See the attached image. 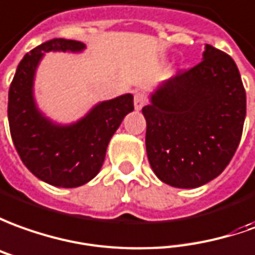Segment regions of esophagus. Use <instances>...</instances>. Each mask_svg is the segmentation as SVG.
Listing matches in <instances>:
<instances>
[{
    "label": "esophagus",
    "instance_id": "34e87169",
    "mask_svg": "<svg viewBox=\"0 0 255 255\" xmlns=\"http://www.w3.org/2000/svg\"><path fill=\"white\" fill-rule=\"evenodd\" d=\"M145 104H147V97H145L144 93H140V91L134 94V108L137 111L141 110Z\"/></svg>",
    "mask_w": 255,
    "mask_h": 255
}]
</instances>
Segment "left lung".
Here are the masks:
<instances>
[{
  "instance_id": "1",
  "label": "left lung",
  "mask_w": 255,
  "mask_h": 255,
  "mask_svg": "<svg viewBox=\"0 0 255 255\" xmlns=\"http://www.w3.org/2000/svg\"><path fill=\"white\" fill-rule=\"evenodd\" d=\"M143 115L158 179L180 189L208 183L231 162L243 133L246 90L235 61L207 44L203 61L161 84Z\"/></svg>"
}]
</instances>
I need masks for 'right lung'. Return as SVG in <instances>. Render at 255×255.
Here are the masks:
<instances>
[{
  "mask_svg": "<svg viewBox=\"0 0 255 255\" xmlns=\"http://www.w3.org/2000/svg\"><path fill=\"white\" fill-rule=\"evenodd\" d=\"M84 48L83 43L65 38L40 44L17 65L8 94L10 136L19 157L34 176L58 187H77L97 175L111 137L124 118L134 110L133 96L124 94L100 103L68 126L52 124L37 110L33 80L44 52H79Z\"/></svg>",
  "mask_w": 255,
  "mask_h": 255,
  "instance_id": "right-lung-1",
  "label": "right lung"
}]
</instances>
